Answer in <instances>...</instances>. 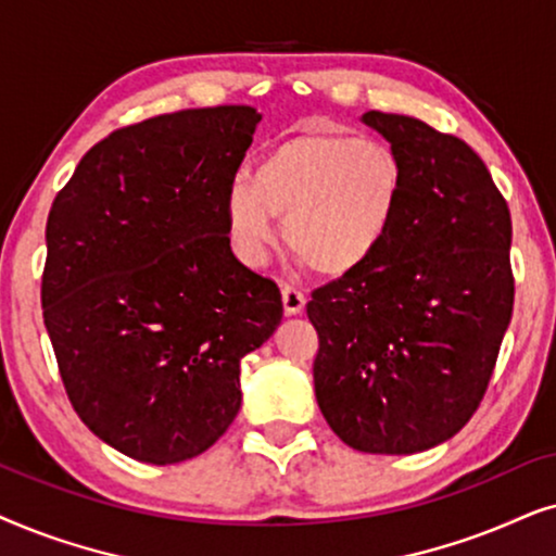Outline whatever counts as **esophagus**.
Returning a JSON list of instances; mask_svg holds the SVG:
<instances>
[{"label":"esophagus","instance_id":"1","mask_svg":"<svg viewBox=\"0 0 556 556\" xmlns=\"http://www.w3.org/2000/svg\"><path fill=\"white\" fill-rule=\"evenodd\" d=\"M305 292L298 290L294 285H282V305L287 315H300L305 309Z\"/></svg>","mask_w":556,"mask_h":556}]
</instances>
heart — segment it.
Listing matches in <instances>:
<instances>
[{"label": "heart", "mask_w": 556, "mask_h": 556, "mask_svg": "<svg viewBox=\"0 0 556 556\" xmlns=\"http://www.w3.org/2000/svg\"><path fill=\"white\" fill-rule=\"evenodd\" d=\"M404 165L381 139L298 131L256 162L251 185L226 198L228 239L243 264L258 266L285 218L287 249L307 269L340 279L364 269L387 243L402 208Z\"/></svg>", "instance_id": "b5f03b06"}]
</instances>
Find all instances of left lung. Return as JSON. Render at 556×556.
I'll return each mask as SVG.
<instances>
[{"label":"left lung","instance_id":"8db88e82","mask_svg":"<svg viewBox=\"0 0 556 556\" xmlns=\"http://www.w3.org/2000/svg\"><path fill=\"white\" fill-rule=\"evenodd\" d=\"M364 122L402 157V208L364 269L307 302L315 396L348 447L412 455L483 402L514 313L510 213L460 137L383 111Z\"/></svg>","mask_w":556,"mask_h":556}]
</instances>
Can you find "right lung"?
Segmentation results:
<instances>
[{
    "mask_svg": "<svg viewBox=\"0 0 556 556\" xmlns=\"http://www.w3.org/2000/svg\"><path fill=\"white\" fill-rule=\"evenodd\" d=\"M262 114L182 109L111 131L58 192L42 317L80 421L139 463L201 455L282 294L231 251L226 198Z\"/></svg>",
    "mask_w": 556,
    "mask_h": 556,
    "instance_id": "1",
    "label": "right lung"
}]
</instances>
